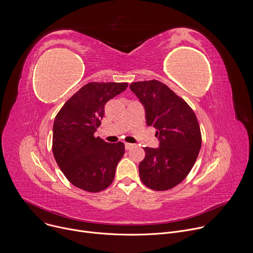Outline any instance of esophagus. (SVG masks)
Segmentation results:
<instances>
[{
  "instance_id": "1",
  "label": "esophagus",
  "mask_w": 253,
  "mask_h": 253,
  "mask_svg": "<svg viewBox=\"0 0 253 253\" xmlns=\"http://www.w3.org/2000/svg\"><path fill=\"white\" fill-rule=\"evenodd\" d=\"M134 147V144H132V143H125V148H126V150H130L131 148H133Z\"/></svg>"
}]
</instances>
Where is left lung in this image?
Segmentation results:
<instances>
[{"label":"left lung","instance_id":"8db88e82","mask_svg":"<svg viewBox=\"0 0 253 253\" xmlns=\"http://www.w3.org/2000/svg\"><path fill=\"white\" fill-rule=\"evenodd\" d=\"M131 91L145 110L147 126L156 129L158 148L145 147L139 164L141 181L163 191L175 187L188 175L201 148L200 127L190 106L157 80L134 82Z\"/></svg>","mask_w":253,"mask_h":253}]
</instances>
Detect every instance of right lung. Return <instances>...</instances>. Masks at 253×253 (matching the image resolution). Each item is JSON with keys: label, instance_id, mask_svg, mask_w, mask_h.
<instances>
[{"label": "right lung", "instance_id": "obj_1", "mask_svg": "<svg viewBox=\"0 0 253 253\" xmlns=\"http://www.w3.org/2000/svg\"><path fill=\"white\" fill-rule=\"evenodd\" d=\"M128 83L83 86L61 108L53 125V154L69 181L88 192L106 189L114 180L124 143H108L94 133L101 125L105 105L126 90Z\"/></svg>", "mask_w": 253, "mask_h": 253}]
</instances>
